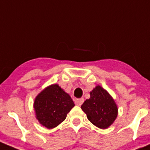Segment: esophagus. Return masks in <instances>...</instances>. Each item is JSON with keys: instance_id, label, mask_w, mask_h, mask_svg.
I'll return each mask as SVG.
<instances>
[{"instance_id": "esophagus-1", "label": "esophagus", "mask_w": 150, "mask_h": 150, "mask_svg": "<svg viewBox=\"0 0 150 150\" xmlns=\"http://www.w3.org/2000/svg\"><path fill=\"white\" fill-rule=\"evenodd\" d=\"M84 102V99L83 98H80V99H76L75 100V104L76 105H81Z\"/></svg>"}]
</instances>
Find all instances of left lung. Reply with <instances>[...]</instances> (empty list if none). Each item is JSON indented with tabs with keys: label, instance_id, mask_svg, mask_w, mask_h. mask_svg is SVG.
Returning a JSON list of instances; mask_svg holds the SVG:
<instances>
[{
	"label": "left lung",
	"instance_id": "1",
	"mask_svg": "<svg viewBox=\"0 0 150 150\" xmlns=\"http://www.w3.org/2000/svg\"><path fill=\"white\" fill-rule=\"evenodd\" d=\"M81 108L91 123L103 129L113 124L118 115L117 105L113 97L99 85L90 92V98L83 103Z\"/></svg>",
	"mask_w": 150,
	"mask_h": 150
}]
</instances>
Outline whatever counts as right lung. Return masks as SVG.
I'll use <instances>...</instances> for the list:
<instances>
[{"mask_svg": "<svg viewBox=\"0 0 150 150\" xmlns=\"http://www.w3.org/2000/svg\"><path fill=\"white\" fill-rule=\"evenodd\" d=\"M74 105L68 93L58 84H52L35 97L33 108L39 123L50 129L65 120L67 114Z\"/></svg>", "mask_w": 150, "mask_h": 150, "instance_id": "obj_1", "label": "right lung"}]
</instances>
